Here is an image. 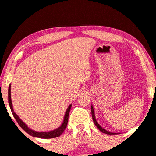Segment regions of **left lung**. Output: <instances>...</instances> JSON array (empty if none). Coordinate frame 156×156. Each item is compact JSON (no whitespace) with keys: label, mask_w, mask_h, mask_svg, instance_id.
I'll list each match as a JSON object with an SVG mask.
<instances>
[{"label":"left lung","mask_w":156,"mask_h":156,"mask_svg":"<svg viewBox=\"0 0 156 156\" xmlns=\"http://www.w3.org/2000/svg\"><path fill=\"white\" fill-rule=\"evenodd\" d=\"M91 115H92V118H93V120H94V122L95 124V125H96L98 129H99L100 131H101L102 133H104L105 134H107V135H118V134H120V133H115V132H112V131H107L106 129H105L104 128H102L101 126H100L98 123L97 120L96 119V117H95V113H94V107L93 105H91Z\"/></svg>","instance_id":"left-lung-1"}]
</instances>
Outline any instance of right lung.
Segmentation results:
<instances>
[{"mask_svg":"<svg viewBox=\"0 0 156 156\" xmlns=\"http://www.w3.org/2000/svg\"><path fill=\"white\" fill-rule=\"evenodd\" d=\"M8 102H9L10 109H11V111L12 112V114H13V115H14V117L16 119V120L17 121L18 125L20 126V127L31 136H32L34 137H36V138H44V139L56 138V137L60 136L63 133V131H65V129H66V127H67V122H68L69 114L71 107H72V105H70L69 106L67 107V110H66L65 115H64V120H63L62 123L61 124V125H60L58 128L54 129V130L50 131L39 132V131H34V130H32V129H31L30 128H29L28 126L26 125V124L23 122V121L21 120L19 117H18V115L16 114V113L14 112V109H13V105H12V98H11V84H9V89H8Z\"/></svg>","mask_w":156,"mask_h":156,"instance_id":"add662e5","label":"right lung"}]
</instances>
